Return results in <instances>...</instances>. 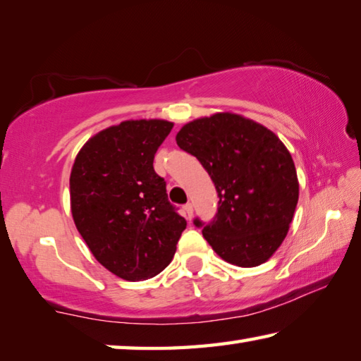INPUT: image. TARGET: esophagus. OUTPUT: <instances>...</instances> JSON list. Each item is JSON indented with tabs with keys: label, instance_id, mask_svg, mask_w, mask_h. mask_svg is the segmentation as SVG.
<instances>
[{
	"label": "esophagus",
	"instance_id": "esophagus-1",
	"mask_svg": "<svg viewBox=\"0 0 361 361\" xmlns=\"http://www.w3.org/2000/svg\"><path fill=\"white\" fill-rule=\"evenodd\" d=\"M183 210H185L186 219H189V221H191V218H192V215H194V207H192V204H186L185 207H183Z\"/></svg>",
	"mask_w": 361,
	"mask_h": 361
}]
</instances>
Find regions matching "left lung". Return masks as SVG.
<instances>
[{
	"label": "left lung",
	"mask_w": 361,
	"mask_h": 361,
	"mask_svg": "<svg viewBox=\"0 0 361 361\" xmlns=\"http://www.w3.org/2000/svg\"><path fill=\"white\" fill-rule=\"evenodd\" d=\"M176 145L215 183V218H195L194 224L216 255L240 267L271 258L286 237L299 195L295 162L276 133L239 114L218 113L186 124Z\"/></svg>",
	"instance_id": "8db88e82"
}]
</instances>
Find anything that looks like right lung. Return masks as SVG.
<instances>
[{"instance_id": "right-lung-1", "label": "right lung", "mask_w": 361, "mask_h": 361, "mask_svg": "<svg viewBox=\"0 0 361 361\" xmlns=\"http://www.w3.org/2000/svg\"><path fill=\"white\" fill-rule=\"evenodd\" d=\"M172 127L161 119L121 122L90 138L71 169L79 234L102 266L130 282L162 272L186 229L152 167Z\"/></svg>"}]
</instances>
